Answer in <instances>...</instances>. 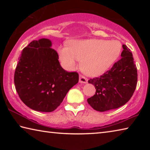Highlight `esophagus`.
<instances>
[{
    "mask_svg": "<svg viewBox=\"0 0 150 150\" xmlns=\"http://www.w3.org/2000/svg\"><path fill=\"white\" fill-rule=\"evenodd\" d=\"M79 83H87V79L83 75L79 76Z\"/></svg>",
    "mask_w": 150,
    "mask_h": 150,
    "instance_id": "obj_1",
    "label": "esophagus"
}]
</instances>
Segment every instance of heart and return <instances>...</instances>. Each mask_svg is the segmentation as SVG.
Segmentation results:
<instances>
[{
	"label": "heart",
	"mask_w": 150,
	"mask_h": 150,
	"mask_svg": "<svg viewBox=\"0 0 150 150\" xmlns=\"http://www.w3.org/2000/svg\"><path fill=\"white\" fill-rule=\"evenodd\" d=\"M122 49L116 40H73L67 47L58 50L59 58L67 69H73L77 62L81 61V67L88 75L96 77L103 74L117 59Z\"/></svg>",
	"instance_id": "obj_1"
}]
</instances>
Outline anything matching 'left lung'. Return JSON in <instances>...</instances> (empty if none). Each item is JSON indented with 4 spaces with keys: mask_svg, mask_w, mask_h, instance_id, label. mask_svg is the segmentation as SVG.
<instances>
[{
    "mask_svg": "<svg viewBox=\"0 0 150 150\" xmlns=\"http://www.w3.org/2000/svg\"><path fill=\"white\" fill-rule=\"evenodd\" d=\"M122 47L121 58L110 70L88 81L96 88L95 95L87 99L95 110L105 112L120 107L130 99L136 89V65L130 50L126 45Z\"/></svg>",
    "mask_w": 150,
    "mask_h": 150,
    "instance_id": "8db88e82",
    "label": "left lung"
}]
</instances>
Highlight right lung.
I'll use <instances>...</instances> for the list:
<instances>
[{"label": "right lung", "instance_id": "right-lung-1", "mask_svg": "<svg viewBox=\"0 0 150 150\" xmlns=\"http://www.w3.org/2000/svg\"><path fill=\"white\" fill-rule=\"evenodd\" d=\"M49 39L34 40L24 47L14 72L19 97L32 110H55L68 91L79 82L77 72L66 71Z\"/></svg>", "mask_w": 150, "mask_h": 150}]
</instances>
